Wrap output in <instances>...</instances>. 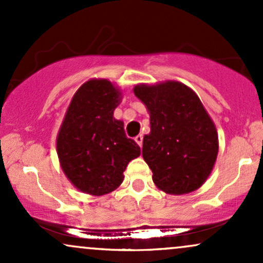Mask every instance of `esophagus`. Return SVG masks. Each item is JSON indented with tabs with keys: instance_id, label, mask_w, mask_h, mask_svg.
I'll list each match as a JSON object with an SVG mask.
<instances>
[{
	"instance_id": "1",
	"label": "esophagus",
	"mask_w": 263,
	"mask_h": 263,
	"mask_svg": "<svg viewBox=\"0 0 263 263\" xmlns=\"http://www.w3.org/2000/svg\"><path fill=\"white\" fill-rule=\"evenodd\" d=\"M135 141L137 142V144L140 147H142V143H143V136L142 135H138V136H136L135 137Z\"/></svg>"
}]
</instances>
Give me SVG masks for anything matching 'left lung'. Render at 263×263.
<instances>
[{"instance_id": "obj_1", "label": "left lung", "mask_w": 263, "mask_h": 263, "mask_svg": "<svg viewBox=\"0 0 263 263\" xmlns=\"http://www.w3.org/2000/svg\"><path fill=\"white\" fill-rule=\"evenodd\" d=\"M134 92L149 112L142 156L157 188L173 195L200 188L219 151L218 132L200 99L179 81L140 84Z\"/></svg>"}]
</instances>
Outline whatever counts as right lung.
<instances>
[{
    "label": "right lung",
    "instance_id": "add662e5",
    "mask_svg": "<svg viewBox=\"0 0 263 263\" xmlns=\"http://www.w3.org/2000/svg\"><path fill=\"white\" fill-rule=\"evenodd\" d=\"M121 92L111 81L91 79L74 93L57 137L62 170L80 192L107 194L123 180V172L141 148L126 137L114 117Z\"/></svg>",
    "mask_w": 263,
    "mask_h": 263
}]
</instances>
